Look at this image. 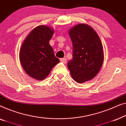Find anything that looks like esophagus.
I'll use <instances>...</instances> for the list:
<instances>
[{"label": "esophagus", "instance_id": "1", "mask_svg": "<svg viewBox=\"0 0 126 126\" xmlns=\"http://www.w3.org/2000/svg\"><path fill=\"white\" fill-rule=\"evenodd\" d=\"M61 61L62 62H63L64 63H66L67 62V59L66 58H61Z\"/></svg>", "mask_w": 126, "mask_h": 126}]
</instances>
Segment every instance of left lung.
Segmentation results:
<instances>
[{
    "label": "left lung",
    "mask_w": 126,
    "mask_h": 126,
    "mask_svg": "<svg viewBox=\"0 0 126 126\" xmlns=\"http://www.w3.org/2000/svg\"><path fill=\"white\" fill-rule=\"evenodd\" d=\"M72 59L67 64L72 78L82 83L91 80L100 71L104 59L103 49L98 35L91 27L79 24L71 28Z\"/></svg>",
    "instance_id": "1"
}]
</instances>
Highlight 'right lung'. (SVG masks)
<instances>
[{"label":"right lung","instance_id":"add662e5","mask_svg":"<svg viewBox=\"0 0 126 126\" xmlns=\"http://www.w3.org/2000/svg\"><path fill=\"white\" fill-rule=\"evenodd\" d=\"M54 32L51 27L39 26L29 33L21 47V64L26 73L36 80L46 78L51 69L60 62L49 44Z\"/></svg>","mask_w":126,"mask_h":126}]
</instances>
